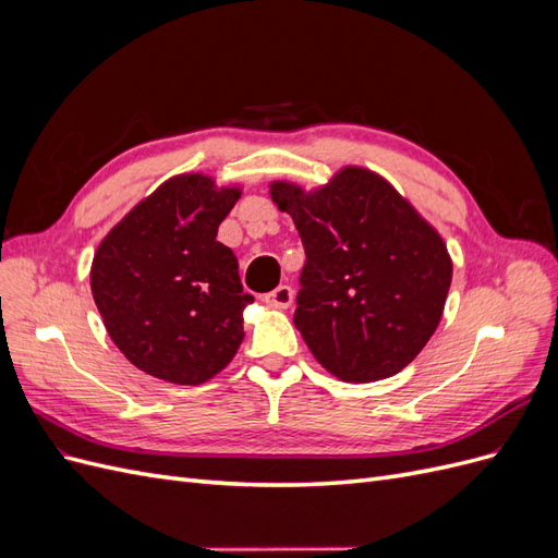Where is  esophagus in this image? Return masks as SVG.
<instances>
[{
	"label": "esophagus",
	"instance_id": "obj_1",
	"mask_svg": "<svg viewBox=\"0 0 558 558\" xmlns=\"http://www.w3.org/2000/svg\"><path fill=\"white\" fill-rule=\"evenodd\" d=\"M265 302L269 307H277V310H286V307H291V302H293V289L289 283H281V286H277L275 291H269L267 295H265Z\"/></svg>",
	"mask_w": 558,
	"mask_h": 558
}]
</instances>
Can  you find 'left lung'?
Returning a JSON list of instances; mask_svg holds the SVG:
<instances>
[{"label": "left lung", "mask_w": 558, "mask_h": 558, "mask_svg": "<svg viewBox=\"0 0 558 558\" xmlns=\"http://www.w3.org/2000/svg\"><path fill=\"white\" fill-rule=\"evenodd\" d=\"M305 246L293 324L314 359L347 381H377L412 363L445 310L447 246L381 177L347 167L305 193L272 183Z\"/></svg>", "instance_id": "left-lung-1"}]
</instances>
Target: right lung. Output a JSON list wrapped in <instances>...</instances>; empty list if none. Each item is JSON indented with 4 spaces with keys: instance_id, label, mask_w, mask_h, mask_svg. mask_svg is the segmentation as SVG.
<instances>
[{
    "instance_id": "add662e5",
    "label": "right lung",
    "mask_w": 558,
    "mask_h": 558,
    "mask_svg": "<svg viewBox=\"0 0 558 558\" xmlns=\"http://www.w3.org/2000/svg\"><path fill=\"white\" fill-rule=\"evenodd\" d=\"M238 197L209 177H174L99 244L95 305L113 344L144 373L195 386L238 353L253 295L242 289L234 253L216 242Z\"/></svg>"
}]
</instances>
